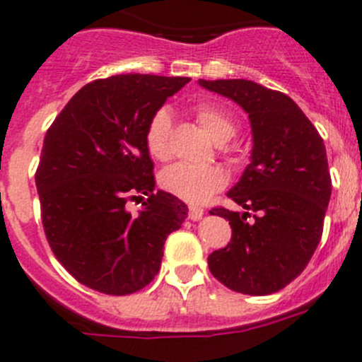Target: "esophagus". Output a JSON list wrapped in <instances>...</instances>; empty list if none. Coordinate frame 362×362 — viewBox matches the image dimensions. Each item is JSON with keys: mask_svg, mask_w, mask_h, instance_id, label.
<instances>
[{"mask_svg": "<svg viewBox=\"0 0 362 362\" xmlns=\"http://www.w3.org/2000/svg\"><path fill=\"white\" fill-rule=\"evenodd\" d=\"M204 215V210L203 208H197V206H190V210H188V217L192 218V221H201Z\"/></svg>", "mask_w": 362, "mask_h": 362, "instance_id": "1", "label": "esophagus"}]
</instances>
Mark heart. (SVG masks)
Listing matches in <instances>:
<instances>
[{
    "label": "heart",
    "mask_w": 362,
    "mask_h": 362,
    "mask_svg": "<svg viewBox=\"0 0 362 362\" xmlns=\"http://www.w3.org/2000/svg\"><path fill=\"white\" fill-rule=\"evenodd\" d=\"M195 118L215 144H226L235 136L237 125L233 118L221 107L211 104H199ZM170 129L172 118L167 109H159L152 115L145 129V145L148 154L158 161L170 158ZM159 185L168 194L183 199L187 203L199 204L210 199L215 192L226 185V174L218 167H197V165L177 163L163 170Z\"/></svg>",
    "instance_id": "1"
}]
</instances>
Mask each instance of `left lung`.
Wrapping results in <instances>:
<instances>
[{
	"label": "left lung",
	"instance_id": "obj_1",
	"mask_svg": "<svg viewBox=\"0 0 362 362\" xmlns=\"http://www.w3.org/2000/svg\"><path fill=\"white\" fill-rule=\"evenodd\" d=\"M197 84L240 105L253 136L250 165L228 192L246 211H210L231 224L230 244L208 257L210 271L235 293H278L307 267L321 240L332 194L325 144L284 93L244 78ZM250 211L257 214L253 221Z\"/></svg>",
	"mask_w": 362,
	"mask_h": 362
}]
</instances>
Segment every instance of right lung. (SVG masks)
<instances>
[{
	"label": "right lung",
	"mask_w": 362,
	"mask_h": 362,
	"mask_svg": "<svg viewBox=\"0 0 362 362\" xmlns=\"http://www.w3.org/2000/svg\"><path fill=\"white\" fill-rule=\"evenodd\" d=\"M188 77L116 75L89 82L48 129L35 185L53 255L89 289L124 296L151 284L188 208L154 190L145 129ZM148 194L134 216L129 197ZM141 197V195H138Z\"/></svg>",
	"instance_id": "obj_1"
}]
</instances>
